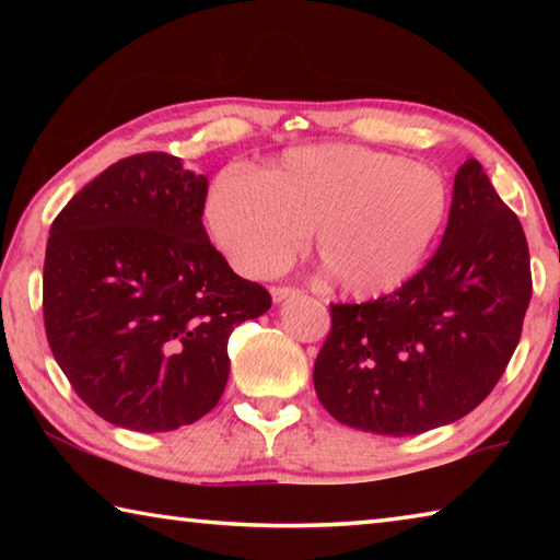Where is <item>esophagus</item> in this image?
Listing matches in <instances>:
<instances>
[{
  "mask_svg": "<svg viewBox=\"0 0 560 560\" xmlns=\"http://www.w3.org/2000/svg\"><path fill=\"white\" fill-rule=\"evenodd\" d=\"M293 293H299V289L296 287H271V299L273 301H283V299H289V296H293Z\"/></svg>",
  "mask_w": 560,
  "mask_h": 560,
  "instance_id": "1",
  "label": "esophagus"
}]
</instances>
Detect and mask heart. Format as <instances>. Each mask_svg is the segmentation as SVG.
I'll return each mask as SVG.
<instances>
[{"mask_svg": "<svg viewBox=\"0 0 560 560\" xmlns=\"http://www.w3.org/2000/svg\"><path fill=\"white\" fill-rule=\"evenodd\" d=\"M447 212L440 170L358 145L289 150L259 175L224 170L207 197V222L234 269L267 277L311 232L328 281L355 299L402 287Z\"/></svg>", "mask_w": 560, "mask_h": 560, "instance_id": "obj_1", "label": "heart"}]
</instances>
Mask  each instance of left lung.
Wrapping results in <instances>:
<instances>
[{
	"label": "left lung",
	"instance_id": "left-lung-1",
	"mask_svg": "<svg viewBox=\"0 0 560 560\" xmlns=\"http://www.w3.org/2000/svg\"><path fill=\"white\" fill-rule=\"evenodd\" d=\"M530 289L524 226L467 160L434 257L387 296L330 303L314 365L320 405L348 428L390 438L459 420L504 375Z\"/></svg>",
	"mask_w": 560,
	"mask_h": 560
}]
</instances>
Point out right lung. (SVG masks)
<instances>
[{
	"mask_svg": "<svg viewBox=\"0 0 560 560\" xmlns=\"http://www.w3.org/2000/svg\"><path fill=\"white\" fill-rule=\"evenodd\" d=\"M207 177L138 153L56 214L44 326L75 395L118 428L170 432L220 402L232 330L271 308L205 232Z\"/></svg>",
	"mask_w": 560,
	"mask_h": 560,
	"instance_id": "1",
	"label": "right lung"
}]
</instances>
